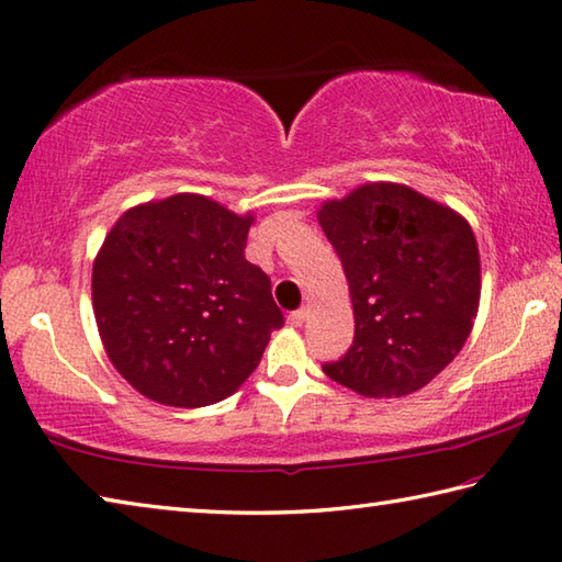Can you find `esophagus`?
Segmentation results:
<instances>
[{
    "instance_id": "34e87169",
    "label": "esophagus",
    "mask_w": 562,
    "mask_h": 562,
    "mask_svg": "<svg viewBox=\"0 0 562 562\" xmlns=\"http://www.w3.org/2000/svg\"><path fill=\"white\" fill-rule=\"evenodd\" d=\"M304 318H306V310H296V312H292V314L288 316V324H290V326H302Z\"/></svg>"
}]
</instances>
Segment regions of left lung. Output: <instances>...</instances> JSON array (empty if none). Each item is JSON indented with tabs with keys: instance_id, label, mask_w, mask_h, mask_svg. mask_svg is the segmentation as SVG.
<instances>
[{
	"instance_id": "8db88e82",
	"label": "left lung",
	"mask_w": 562,
	"mask_h": 562,
	"mask_svg": "<svg viewBox=\"0 0 562 562\" xmlns=\"http://www.w3.org/2000/svg\"><path fill=\"white\" fill-rule=\"evenodd\" d=\"M350 290L353 346L324 372L362 397L431 382L472 331L480 252L470 224L406 184L370 182L318 209Z\"/></svg>"
}]
</instances>
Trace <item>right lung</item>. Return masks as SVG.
Here are the masks:
<instances>
[{
	"instance_id": "add662e5",
	"label": "right lung",
	"mask_w": 562,
	"mask_h": 562,
	"mask_svg": "<svg viewBox=\"0 0 562 562\" xmlns=\"http://www.w3.org/2000/svg\"><path fill=\"white\" fill-rule=\"evenodd\" d=\"M252 214L202 194L128 209L92 266V306L109 360L158 404L231 397L284 324L270 278L246 260Z\"/></svg>"
}]
</instances>
